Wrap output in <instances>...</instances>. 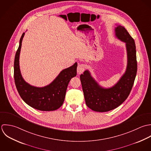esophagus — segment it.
Returning a JSON list of instances; mask_svg holds the SVG:
<instances>
[{
  "label": "esophagus",
  "instance_id": "1",
  "mask_svg": "<svg viewBox=\"0 0 151 151\" xmlns=\"http://www.w3.org/2000/svg\"><path fill=\"white\" fill-rule=\"evenodd\" d=\"M85 68H86V65L85 64H83V63L79 64L78 67H77V72H78V74L82 73L84 72Z\"/></svg>",
  "mask_w": 151,
  "mask_h": 151
}]
</instances>
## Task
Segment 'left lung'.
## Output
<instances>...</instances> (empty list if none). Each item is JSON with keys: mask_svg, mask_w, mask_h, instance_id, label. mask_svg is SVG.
Wrapping results in <instances>:
<instances>
[{"mask_svg": "<svg viewBox=\"0 0 151 151\" xmlns=\"http://www.w3.org/2000/svg\"><path fill=\"white\" fill-rule=\"evenodd\" d=\"M116 37L125 43L127 66L125 72L113 87L104 88L92 78L88 70L80 76L87 106L94 111L106 112L121 105L129 96L137 72L136 47L134 39L120 25L115 28Z\"/></svg>", "mask_w": 151, "mask_h": 151, "instance_id": "8db88e82", "label": "left lung"}]
</instances>
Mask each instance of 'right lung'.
<instances>
[{"instance_id":"add662e5","label":"right lung","mask_w":151,"mask_h":151,"mask_svg":"<svg viewBox=\"0 0 151 151\" xmlns=\"http://www.w3.org/2000/svg\"><path fill=\"white\" fill-rule=\"evenodd\" d=\"M23 33L14 62V78L15 85L20 97L31 107L41 111H54L62 105L68 83L76 76L77 62L62 70L50 85L38 88L31 86L23 78L19 66V57L22 42L24 35Z\"/></svg>"}]
</instances>
